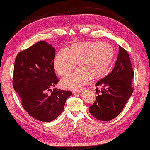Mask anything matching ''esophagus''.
I'll return each instance as SVG.
<instances>
[{
    "instance_id": "esophagus-1",
    "label": "esophagus",
    "mask_w": 150,
    "mask_h": 150,
    "mask_svg": "<svg viewBox=\"0 0 150 150\" xmlns=\"http://www.w3.org/2000/svg\"><path fill=\"white\" fill-rule=\"evenodd\" d=\"M82 91V90H73V93H81V92Z\"/></svg>"
}]
</instances>
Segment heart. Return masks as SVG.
Listing matches in <instances>:
<instances>
[{
	"mask_svg": "<svg viewBox=\"0 0 150 150\" xmlns=\"http://www.w3.org/2000/svg\"><path fill=\"white\" fill-rule=\"evenodd\" d=\"M114 57V50L110 44L85 42L73 44L57 54L54 66L57 72L66 75L72 71L77 60L80 68L62 81L66 88L78 90L88 82L89 77L99 78L106 71Z\"/></svg>",
	"mask_w": 150,
	"mask_h": 150,
	"instance_id": "heart-1",
	"label": "heart"
}]
</instances>
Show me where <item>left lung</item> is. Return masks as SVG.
Returning <instances> with one entry per match:
<instances>
[{
  "mask_svg": "<svg viewBox=\"0 0 150 150\" xmlns=\"http://www.w3.org/2000/svg\"><path fill=\"white\" fill-rule=\"evenodd\" d=\"M134 72L128 52L119 46L115 65L110 74L98 81L95 86L98 95L89 108L95 119L103 121L113 119L122 111L133 91L132 81Z\"/></svg>",
  "mask_w": 150,
  "mask_h": 150,
  "instance_id": "1",
  "label": "left lung"
}]
</instances>
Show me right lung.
I'll return each instance as SVG.
<instances>
[{
    "label": "right lung",
    "mask_w": 150,
    "mask_h": 150,
    "mask_svg": "<svg viewBox=\"0 0 150 150\" xmlns=\"http://www.w3.org/2000/svg\"><path fill=\"white\" fill-rule=\"evenodd\" d=\"M55 55V47L43 40L21 52L15 60L13 86L22 107L30 115L45 122L59 117L72 94L52 90L59 82L54 68Z\"/></svg>",
    "instance_id": "add662e5"
}]
</instances>
